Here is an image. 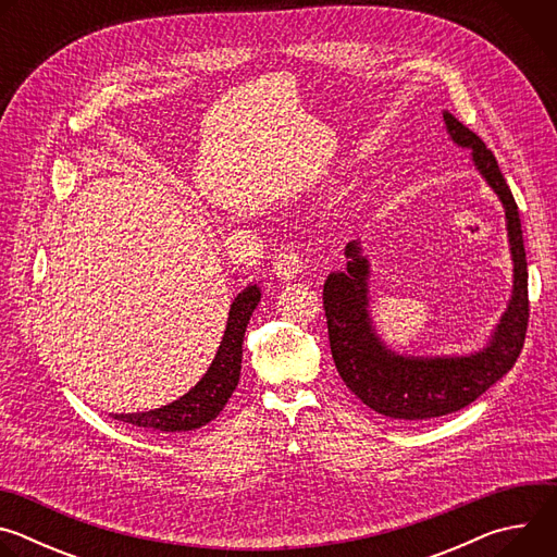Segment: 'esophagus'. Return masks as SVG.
Returning a JSON list of instances; mask_svg holds the SVG:
<instances>
[{
	"label": "esophagus",
	"instance_id": "1",
	"mask_svg": "<svg viewBox=\"0 0 557 557\" xmlns=\"http://www.w3.org/2000/svg\"><path fill=\"white\" fill-rule=\"evenodd\" d=\"M273 267H275V275H277L280 280H286V282H288V280H295V277L304 271V262H301L299 253H295L293 249L280 251V256L275 258Z\"/></svg>",
	"mask_w": 557,
	"mask_h": 557
}]
</instances>
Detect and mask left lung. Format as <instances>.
<instances>
[{
	"label": "left lung",
	"instance_id": "1",
	"mask_svg": "<svg viewBox=\"0 0 557 557\" xmlns=\"http://www.w3.org/2000/svg\"><path fill=\"white\" fill-rule=\"evenodd\" d=\"M449 138L471 149V163L503 202L513 262L509 304L487 344L469 355L414 357L387 348L370 317V262L361 243L346 245V269L324 282V310L331 352L339 376L370 410L396 421H428L462 410L503 379L520 357L529 322V273L518 205L496 156L487 145L443 110Z\"/></svg>",
	"mask_w": 557,
	"mask_h": 557
}]
</instances>
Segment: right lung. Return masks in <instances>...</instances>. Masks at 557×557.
<instances>
[{
	"label": "right lung",
	"instance_id": "right-lung-1",
	"mask_svg": "<svg viewBox=\"0 0 557 557\" xmlns=\"http://www.w3.org/2000/svg\"><path fill=\"white\" fill-rule=\"evenodd\" d=\"M260 297L262 290L258 284H251L243 293H237L228 310L222 342L209 370L178 401L149 412L112 414V419L158 432H189L211 423L222 412L237 381H240L245 331L256 306L260 304Z\"/></svg>",
	"mask_w": 557,
	"mask_h": 557
}]
</instances>
